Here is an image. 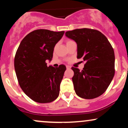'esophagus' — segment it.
<instances>
[{
  "label": "esophagus",
  "instance_id": "esophagus-1",
  "mask_svg": "<svg viewBox=\"0 0 128 128\" xmlns=\"http://www.w3.org/2000/svg\"><path fill=\"white\" fill-rule=\"evenodd\" d=\"M66 68H67V69H70L71 68V67H70V66H66Z\"/></svg>",
  "mask_w": 128,
  "mask_h": 128
}]
</instances>
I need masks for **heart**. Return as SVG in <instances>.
<instances>
[{
    "mask_svg": "<svg viewBox=\"0 0 128 128\" xmlns=\"http://www.w3.org/2000/svg\"><path fill=\"white\" fill-rule=\"evenodd\" d=\"M72 42V40H67V42H66V44H67L69 43V42Z\"/></svg>",
    "mask_w": 128,
    "mask_h": 128,
    "instance_id": "heart-1",
    "label": "heart"
}]
</instances>
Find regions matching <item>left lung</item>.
<instances>
[{
	"label": "left lung",
	"instance_id": "obj_1",
	"mask_svg": "<svg viewBox=\"0 0 128 128\" xmlns=\"http://www.w3.org/2000/svg\"><path fill=\"white\" fill-rule=\"evenodd\" d=\"M66 36L77 43L78 59L86 61L83 70L72 67L76 94L86 99L102 95L115 73V56L107 38L95 29L82 28L66 32Z\"/></svg>",
	"mask_w": 128,
	"mask_h": 128
}]
</instances>
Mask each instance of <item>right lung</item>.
<instances>
[{"label": "right lung", "mask_w": 128, "mask_h": 128, "mask_svg": "<svg viewBox=\"0 0 128 128\" xmlns=\"http://www.w3.org/2000/svg\"><path fill=\"white\" fill-rule=\"evenodd\" d=\"M64 31L37 29L26 36L20 42L14 58V68L20 87L35 102L49 103L59 96L60 84L66 67H48L54 48Z\"/></svg>", "instance_id": "1"}]
</instances>
